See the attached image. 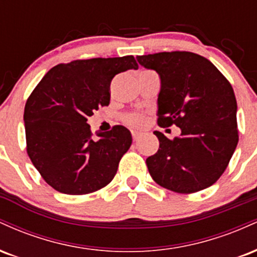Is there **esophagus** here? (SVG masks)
<instances>
[{"label":"esophagus","instance_id":"1","mask_svg":"<svg viewBox=\"0 0 257 257\" xmlns=\"http://www.w3.org/2000/svg\"><path fill=\"white\" fill-rule=\"evenodd\" d=\"M132 135H133V140L137 141V140H139V139H140L141 133H139V132H132Z\"/></svg>","mask_w":257,"mask_h":257}]
</instances>
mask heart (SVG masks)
Segmentation results:
<instances>
[{"label":"heart","mask_w":257,"mask_h":257,"mask_svg":"<svg viewBox=\"0 0 257 257\" xmlns=\"http://www.w3.org/2000/svg\"><path fill=\"white\" fill-rule=\"evenodd\" d=\"M144 120H145V118L140 113H129L125 116V122L132 125H141L144 123Z\"/></svg>","instance_id":"b5f03b06"}]
</instances>
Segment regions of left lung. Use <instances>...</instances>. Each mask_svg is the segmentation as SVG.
<instances>
[{
    "label": "left lung",
    "instance_id": "1",
    "mask_svg": "<svg viewBox=\"0 0 257 257\" xmlns=\"http://www.w3.org/2000/svg\"><path fill=\"white\" fill-rule=\"evenodd\" d=\"M137 60L159 76L158 124L181 129L174 140L153 132L159 149L146 159L152 179L178 193L215 184L238 144L232 85L211 61L191 52L156 53Z\"/></svg>",
    "mask_w": 257,
    "mask_h": 257
}]
</instances>
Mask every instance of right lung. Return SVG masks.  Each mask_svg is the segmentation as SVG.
I'll use <instances>...</instances> for the list:
<instances>
[{
  "mask_svg": "<svg viewBox=\"0 0 257 257\" xmlns=\"http://www.w3.org/2000/svg\"><path fill=\"white\" fill-rule=\"evenodd\" d=\"M132 69H138L133 55L75 60L49 70L31 93L24 110L28 155L58 192H95L116 175L131 132L116 125L94 139L87 118L110 104L112 78Z\"/></svg>",
  "mask_w": 257,
  "mask_h": 257,
  "instance_id": "add662e5",
  "label": "right lung"
}]
</instances>
